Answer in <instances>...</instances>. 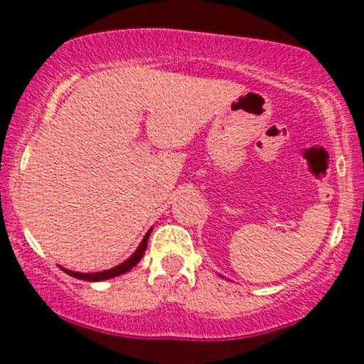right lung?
Listing matches in <instances>:
<instances>
[{
  "mask_svg": "<svg viewBox=\"0 0 364 364\" xmlns=\"http://www.w3.org/2000/svg\"><path fill=\"white\" fill-rule=\"evenodd\" d=\"M149 236H150V231L145 235L144 240H141V243L139 248H136V252L132 255V257L128 258L127 262L121 263V265L114 267V269L111 270H104V272H95V274H80V272H72V270H65L66 274H70L72 277H77V279H82V281H106V279H111V277H116V275H121L124 272H128V270H132L133 267L136 265L141 260V257H144L145 250H147V241H149Z\"/></svg>",
  "mask_w": 364,
  "mask_h": 364,
  "instance_id": "obj_1",
  "label": "right lung"
}]
</instances>
